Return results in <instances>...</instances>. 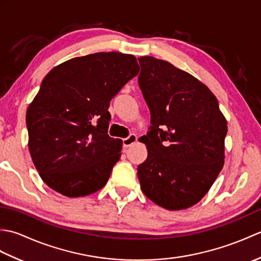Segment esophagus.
<instances>
[{
  "mask_svg": "<svg viewBox=\"0 0 261 261\" xmlns=\"http://www.w3.org/2000/svg\"><path fill=\"white\" fill-rule=\"evenodd\" d=\"M138 141V137L136 135H130L127 138H124L123 139V147L127 148L132 145H135V143Z\"/></svg>",
  "mask_w": 261,
  "mask_h": 261,
  "instance_id": "obj_1",
  "label": "esophagus"
}]
</instances>
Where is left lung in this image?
Masks as SVG:
<instances>
[{
	"label": "left lung",
	"mask_w": 261,
	"mask_h": 261,
	"mask_svg": "<svg viewBox=\"0 0 261 261\" xmlns=\"http://www.w3.org/2000/svg\"><path fill=\"white\" fill-rule=\"evenodd\" d=\"M139 86L151 126L139 141L148 157L138 167L143 194L169 211L205 196L224 165L228 122L210 88L166 60L139 58Z\"/></svg>",
	"instance_id": "8db88e82"
}]
</instances>
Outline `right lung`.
<instances>
[{"label":"right lung","instance_id":"obj_1","mask_svg":"<svg viewBox=\"0 0 261 261\" xmlns=\"http://www.w3.org/2000/svg\"><path fill=\"white\" fill-rule=\"evenodd\" d=\"M139 73L134 55L75 57L54 67L27 110L28 147L41 179L67 197L107 185L122 140L108 135L110 101Z\"/></svg>","mask_w":261,"mask_h":261}]
</instances>
